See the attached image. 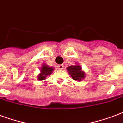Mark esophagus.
I'll use <instances>...</instances> for the list:
<instances>
[{"instance_id": "1", "label": "esophagus", "mask_w": 123, "mask_h": 123, "mask_svg": "<svg viewBox=\"0 0 123 123\" xmlns=\"http://www.w3.org/2000/svg\"><path fill=\"white\" fill-rule=\"evenodd\" d=\"M58 67V69L59 70H63V68H64V65L63 64H60V65H59L57 66Z\"/></svg>"}]
</instances>
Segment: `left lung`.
<instances>
[{"label": "left lung", "mask_w": 123, "mask_h": 123, "mask_svg": "<svg viewBox=\"0 0 123 123\" xmlns=\"http://www.w3.org/2000/svg\"><path fill=\"white\" fill-rule=\"evenodd\" d=\"M67 70L74 80L81 81L85 77V73L82 71L80 66H79L77 64V65L68 66Z\"/></svg>", "instance_id": "1"}]
</instances>
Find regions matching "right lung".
<instances>
[{
    "instance_id": "obj_1",
    "label": "right lung",
    "mask_w": 123,
    "mask_h": 123,
    "mask_svg": "<svg viewBox=\"0 0 123 123\" xmlns=\"http://www.w3.org/2000/svg\"><path fill=\"white\" fill-rule=\"evenodd\" d=\"M54 68L53 67H50L46 64H43L42 68H41V74L38 75V79L39 80H43L46 79V77L48 76L53 72Z\"/></svg>"
}]
</instances>
